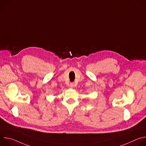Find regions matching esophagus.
<instances>
[{"label":"esophagus","mask_w":146,"mask_h":146,"mask_svg":"<svg viewBox=\"0 0 146 146\" xmlns=\"http://www.w3.org/2000/svg\"><path fill=\"white\" fill-rule=\"evenodd\" d=\"M70 87L72 88H73L74 87V83H70Z\"/></svg>","instance_id":"esophagus-1"}]
</instances>
